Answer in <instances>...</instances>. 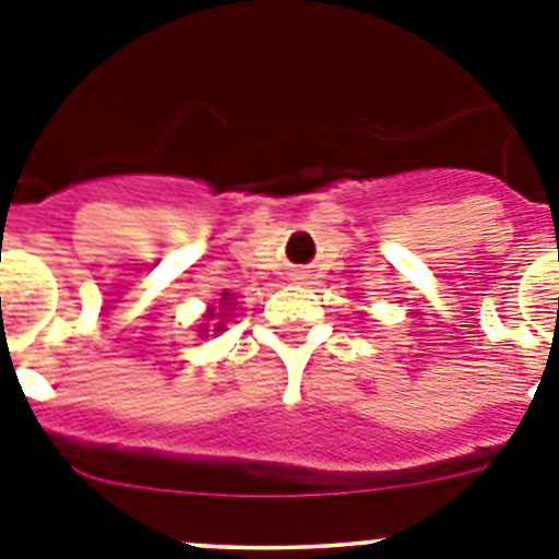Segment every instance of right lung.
Returning <instances> with one entry per match:
<instances>
[{
  "label": "right lung",
  "mask_w": 559,
  "mask_h": 559,
  "mask_svg": "<svg viewBox=\"0 0 559 559\" xmlns=\"http://www.w3.org/2000/svg\"><path fill=\"white\" fill-rule=\"evenodd\" d=\"M226 296H229V294H226ZM218 328H224V324H218Z\"/></svg>",
  "instance_id": "obj_1"
}]
</instances>
